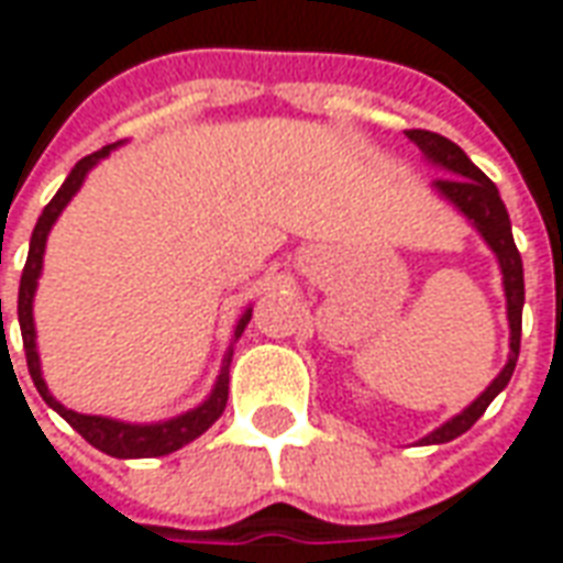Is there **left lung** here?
I'll use <instances>...</instances> for the list:
<instances>
[{"label": "left lung", "instance_id": "1", "mask_svg": "<svg viewBox=\"0 0 563 563\" xmlns=\"http://www.w3.org/2000/svg\"><path fill=\"white\" fill-rule=\"evenodd\" d=\"M405 136L418 145L423 158L442 167L448 176L435 179L432 188L451 200L460 213L466 216L475 225V231L485 238V243L494 250L497 262L503 271V292H506V313H509V363L503 365V372L487 387L470 408H463L457 418L442 423L439 430L420 439V445H442L451 442L473 427L475 420L485 415V408L494 402V396L509 384V377L518 363V350H521V308H525V268H521V255L512 241V225H509V213L506 203L500 200L497 186L487 179L485 173L475 167L473 161L466 158V152L457 143H451L448 136L432 131H405Z\"/></svg>", "mask_w": 563, "mask_h": 563}]
</instances>
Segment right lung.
Segmentation results:
<instances>
[{
    "mask_svg": "<svg viewBox=\"0 0 563 563\" xmlns=\"http://www.w3.org/2000/svg\"><path fill=\"white\" fill-rule=\"evenodd\" d=\"M121 145V143H115ZM115 145H106L100 152H93L88 158H81L73 167V173L66 176V183L60 186V191L51 198V203L42 210L38 222L33 228V238H30V255H26V265H23L21 274V292H18V320H21V335H23V350H26V368H30V377H33L35 390L42 393V399L60 415L73 430L88 439L90 445L100 448L103 454L109 457H164V454H173L179 451L188 442H195L198 435L213 427L216 420L222 418L228 402V365H231V350H228L225 363H222V372L216 377L213 393L198 405L191 408L186 415L170 420H161V423H124V420H112V418H100V415H78L73 408L60 405L54 396H51L48 384L42 377V363H38V350H35V322H33V298H35V286H38V277H42V255H45V243H48V234L57 216L63 213V207L73 200L85 176L90 173V167L97 164L100 158H106ZM253 317V310H246L241 320H238V329H234V338L243 335L246 322ZM0 320H2V301H0Z\"/></svg>",
    "mask_w": 563,
    "mask_h": 563,
    "instance_id": "add662e5",
    "label": "right lung"
}]
</instances>
